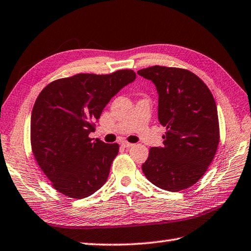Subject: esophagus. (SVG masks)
I'll return each instance as SVG.
<instances>
[{
  "label": "esophagus",
  "instance_id": "obj_1",
  "mask_svg": "<svg viewBox=\"0 0 251 251\" xmlns=\"http://www.w3.org/2000/svg\"><path fill=\"white\" fill-rule=\"evenodd\" d=\"M121 146L124 147V148H130V147H132L134 145L130 144V142H128V141H122Z\"/></svg>",
  "mask_w": 251,
  "mask_h": 251
}]
</instances>
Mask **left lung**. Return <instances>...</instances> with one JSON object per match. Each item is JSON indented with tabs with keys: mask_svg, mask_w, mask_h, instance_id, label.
<instances>
[{
	"mask_svg": "<svg viewBox=\"0 0 251 251\" xmlns=\"http://www.w3.org/2000/svg\"><path fill=\"white\" fill-rule=\"evenodd\" d=\"M159 93V122L166 128L163 147L149 150L141 169L159 188L180 191L207 172L220 142L217 104L207 85L184 68L154 65L137 72Z\"/></svg>",
	"mask_w": 251,
	"mask_h": 251,
	"instance_id": "left-lung-1",
	"label": "left lung"
}]
</instances>
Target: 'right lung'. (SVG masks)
<instances>
[{
    "mask_svg": "<svg viewBox=\"0 0 251 251\" xmlns=\"http://www.w3.org/2000/svg\"><path fill=\"white\" fill-rule=\"evenodd\" d=\"M135 78L131 70L77 74L50 82L39 93L31 113V150L58 193L82 199L105 183L120 147L89 134L111 98Z\"/></svg>",
    "mask_w": 251,
    "mask_h": 251,
    "instance_id": "add662e5",
    "label": "right lung"
}]
</instances>
